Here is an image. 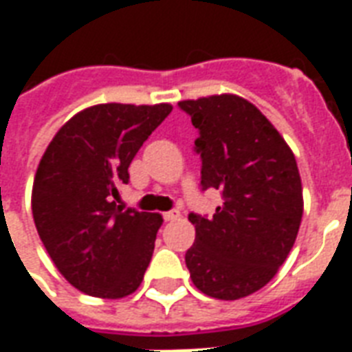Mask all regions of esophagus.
<instances>
[{"mask_svg": "<svg viewBox=\"0 0 352 352\" xmlns=\"http://www.w3.org/2000/svg\"><path fill=\"white\" fill-rule=\"evenodd\" d=\"M162 217H164V221L169 222V221H175V219H179V217H181V213H179L177 209H171V211H166V213H162Z\"/></svg>", "mask_w": 352, "mask_h": 352, "instance_id": "1", "label": "esophagus"}]
</instances>
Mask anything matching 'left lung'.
Masks as SVG:
<instances>
[{"instance_id":"1","label":"left lung","mask_w":352,"mask_h":352,"mask_svg":"<svg viewBox=\"0 0 352 352\" xmlns=\"http://www.w3.org/2000/svg\"><path fill=\"white\" fill-rule=\"evenodd\" d=\"M198 130L201 190L224 204L211 219L188 214L196 228L184 254L192 283L219 300H237L267 285L300 230L302 181L290 146L258 109L222 94L179 101Z\"/></svg>"}]
</instances>
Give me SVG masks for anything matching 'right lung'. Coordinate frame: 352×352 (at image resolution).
Here are the masks:
<instances>
[{
	"label": "right lung",
	"mask_w": 352,
	"mask_h": 352,
	"mask_svg": "<svg viewBox=\"0 0 352 352\" xmlns=\"http://www.w3.org/2000/svg\"><path fill=\"white\" fill-rule=\"evenodd\" d=\"M171 105H94L65 122L35 173L32 211L58 272L85 294L135 292L153 258L158 213L116 206L133 156Z\"/></svg>",
	"instance_id": "1"
}]
</instances>
